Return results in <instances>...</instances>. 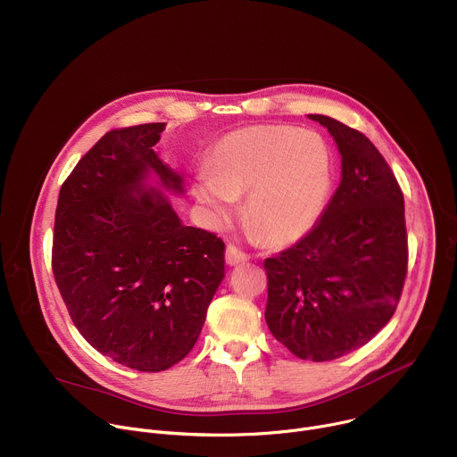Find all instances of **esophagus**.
I'll return each instance as SVG.
<instances>
[{
	"mask_svg": "<svg viewBox=\"0 0 457 457\" xmlns=\"http://www.w3.org/2000/svg\"><path fill=\"white\" fill-rule=\"evenodd\" d=\"M247 260H249V256L244 251H240L233 244L226 245V264L228 266H238V264L247 262Z\"/></svg>",
	"mask_w": 457,
	"mask_h": 457,
	"instance_id": "obj_1",
	"label": "esophagus"
}]
</instances>
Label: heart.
<instances>
[{"mask_svg":"<svg viewBox=\"0 0 457 457\" xmlns=\"http://www.w3.org/2000/svg\"><path fill=\"white\" fill-rule=\"evenodd\" d=\"M195 179V197L217 226L233 219L245 194L247 222L266 242L303 238L320 220L333 189V157L316 132L286 124L245 126L220 137Z\"/></svg>","mask_w":457,"mask_h":457,"instance_id":"heart-1","label":"heart"}]
</instances>
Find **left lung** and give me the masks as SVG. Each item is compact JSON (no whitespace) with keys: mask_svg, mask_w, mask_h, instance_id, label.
Instances as JSON below:
<instances>
[{"mask_svg":"<svg viewBox=\"0 0 457 457\" xmlns=\"http://www.w3.org/2000/svg\"><path fill=\"white\" fill-rule=\"evenodd\" d=\"M333 136L340 184L316 226L264 262L266 321L295 356L329 361L356 351L393 318L407 275L403 193L358 129L311 113Z\"/></svg>","mask_w":457,"mask_h":457,"instance_id":"left-lung-1","label":"left lung"}]
</instances>
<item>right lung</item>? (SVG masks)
Segmentation results:
<instances>
[{
    "mask_svg": "<svg viewBox=\"0 0 457 457\" xmlns=\"http://www.w3.org/2000/svg\"><path fill=\"white\" fill-rule=\"evenodd\" d=\"M166 122L113 129L59 191L52 270L83 338L113 361L166 370L197 342L224 280V242L186 226L166 193L184 177L161 159Z\"/></svg>",
    "mask_w": 457,
    "mask_h": 457,
    "instance_id": "1",
    "label": "right lung"
}]
</instances>
